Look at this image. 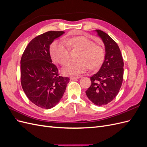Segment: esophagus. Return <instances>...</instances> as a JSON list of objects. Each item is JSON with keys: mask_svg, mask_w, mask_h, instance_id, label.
<instances>
[{"mask_svg": "<svg viewBox=\"0 0 147 147\" xmlns=\"http://www.w3.org/2000/svg\"><path fill=\"white\" fill-rule=\"evenodd\" d=\"M79 78H80V77H71L70 78V80H77V79H79Z\"/></svg>", "mask_w": 147, "mask_h": 147, "instance_id": "34e87169", "label": "esophagus"}]
</instances>
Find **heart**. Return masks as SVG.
Instances as JSON below:
<instances>
[{
    "label": "heart",
    "instance_id": "obj_1",
    "mask_svg": "<svg viewBox=\"0 0 147 147\" xmlns=\"http://www.w3.org/2000/svg\"><path fill=\"white\" fill-rule=\"evenodd\" d=\"M63 43L54 42L50 48L52 59L61 65H65L69 61V50L67 47L81 51L78 62L70 63L63 69V74L67 76L78 77L90 67L92 70L99 69L104 63V51L100 46L96 45L90 38L78 36L67 39ZM67 46L68 47H66Z\"/></svg>",
    "mask_w": 147,
    "mask_h": 147
}]
</instances>
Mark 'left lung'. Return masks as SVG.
Masks as SVG:
<instances>
[{"label": "left lung", "mask_w": 147, "mask_h": 147, "mask_svg": "<svg viewBox=\"0 0 147 147\" xmlns=\"http://www.w3.org/2000/svg\"><path fill=\"white\" fill-rule=\"evenodd\" d=\"M95 31L105 45V59L98 72L90 77L91 84L86 94L93 104L101 106L117 96L123 82L124 63L117 43L102 30Z\"/></svg>", "instance_id": "obj_1"}]
</instances>
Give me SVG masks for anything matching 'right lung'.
Wrapping results in <instances>:
<instances>
[{
	"label": "right lung",
	"instance_id": "1",
	"mask_svg": "<svg viewBox=\"0 0 147 147\" xmlns=\"http://www.w3.org/2000/svg\"><path fill=\"white\" fill-rule=\"evenodd\" d=\"M64 31H48L38 35L26 48L21 59V83L23 90L33 104L50 109L59 103L69 82L59 76L52 63L50 46Z\"/></svg>",
	"mask_w": 147,
	"mask_h": 147
}]
</instances>
